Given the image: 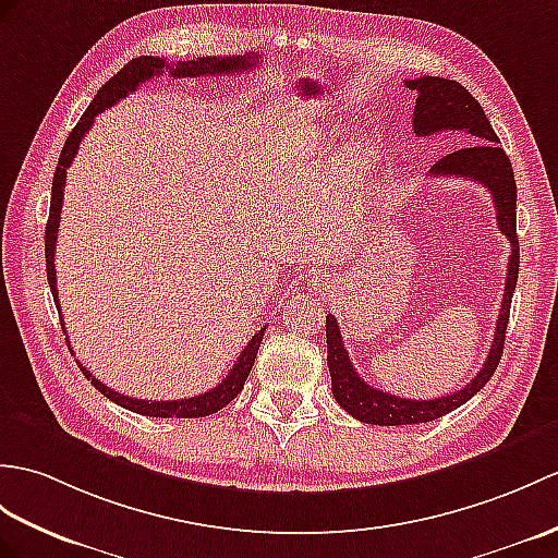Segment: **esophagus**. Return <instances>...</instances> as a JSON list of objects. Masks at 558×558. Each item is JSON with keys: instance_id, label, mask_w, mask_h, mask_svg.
Masks as SVG:
<instances>
[{"instance_id": "esophagus-1", "label": "esophagus", "mask_w": 558, "mask_h": 558, "mask_svg": "<svg viewBox=\"0 0 558 558\" xmlns=\"http://www.w3.org/2000/svg\"><path fill=\"white\" fill-rule=\"evenodd\" d=\"M318 282H320V280H318Z\"/></svg>"}]
</instances>
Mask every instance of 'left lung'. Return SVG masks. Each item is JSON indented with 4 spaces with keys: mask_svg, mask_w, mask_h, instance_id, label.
I'll return each instance as SVG.
<instances>
[{
    "mask_svg": "<svg viewBox=\"0 0 558 558\" xmlns=\"http://www.w3.org/2000/svg\"><path fill=\"white\" fill-rule=\"evenodd\" d=\"M409 89H416V107H413V133L416 137H430L435 133H469L475 142L471 147H463L447 154L439 159L430 173L435 178H469L489 190L492 202L497 209V223L504 235L511 242L509 254V270H507V288H504V300L497 318L495 342H492L489 354L481 373L463 387V390L437 397L430 401L421 399H404L387 395L378 387H371L356 373L349 361V354L342 342L338 318L332 314L326 316V335H328V368L332 380V395L338 404L352 413L361 423L371 425H411V423H427L435 421L445 413L459 409L471 397L483 390L487 380L495 375L499 359L504 354V338H507L511 296L518 282V235H515V180L513 168L507 157V151L499 147V137L492 131L487 116L477 99L457 81L447 77L423 75L413 77L404 83Z\"/></svg>",
    "mask_w": 558,
    "mask_h": 558,
    "instance_id": "left-lung-1",
    "label": "left lung"
}]
</instances>
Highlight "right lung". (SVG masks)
<instances>
[{
	"mask_svg": "<svg viewBox=\"0 0 558 558\" xmlns=\"http://www.w3.org/2000/svg\"><path fill=\"white\" fill-rule=\"evenodd\" d=\"M258 57L256 54H244V57H202L197 61H173L168 63L166 59L159 57H137L131 63L116 73L111 81L104 83V87L95 95L93 104H89L87 111L83 113V119L75 123V128L71 131L66 145L61 149L59 157V166L54 171V180H51V204H49V220H47V230H45V258H47V280H49V290L51 296H54L57 311H61L59 306V296H57V268H54V247H57V232H59V216H61V202H63V185H66V171L69 166L73 163L77 147H81L83 137L87 135L89 128H93L97 116L113 107L116 101L123 99L128 93H135L140 83L151 81L154 75H161L163 71L171 73L173 77H199V75H228V73H244L250 69H256ZM264 330H258L254 338L247 342V347L242 349V354L238 356L235 366L230 368V373L226 375L220 385H216L214 390L190 397V399H173V401H157V399H133L119 395L111 387H107L104 383H99L93 373H89L83 364H77L83 371V375L87 380H93V385L97 390L111 399L113 404H119L128 411L142 413V416H154V418H202V416H211V413L220 411L226 404H230L232 399L240 395V390L244 387V380L254 366V359L258 347H262L264 340ZM66 332V330H63Z\"/></svg>",
	"mask_w": 558,
	"mask_h": 558,
	"instance_id": "obj_1",
	"label": "right lung"
}]
</instances>
